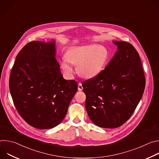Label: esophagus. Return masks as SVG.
I'll return each instance as SVG.
<instances>
[{
    "label": "esophagus",
    "instance_id": "1",
    "mask_svg": "<svg viewBox=\"0 0 159 159\" xmlns=\"http://www.w3.org/2000/svg\"><path fill=\"white\" fill-rule=\"evenodd\" d=\"M78 90H83V86L80 82L78 84Z\"/></svg>",
    "mask_w": 159,
    "mask_h": 159
}]
</instances>
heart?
Here are the masks:
<instances>
[{
    "label": "heart",
    "instance_id": "b5f03b06",
    "mask_svg": "<svg viewBox=\"0 0 159 159\" xmlns=\"http://www.w3.org/2000/svg\"><path fill=\"white\" fill-rule=\"evenodd\" d=\"M107 50L98 45L70 48L60 61L61 68L68 75L74 73L72 64L77 65L78 73L85 79H93L102 72L107 62Z\"/></svg>",
    "mask_w": 159,
    "mask_h": 159
}]
</instances>
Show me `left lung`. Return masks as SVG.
Wrapping results in <instances>:
<instances>
[{"instance_id":"8db88e82","label":"left lung","mask_w":159,"mask_h":159,"mask_svg":"<svg viewBox=\"0 0 159 159\" xmlns=\"http://www.w3.org/2000/svg\"><path fill=\"white\" fill-rule=\"evenodd\" d=\"M113 43L118 51L105 69L82 82L88 116L93 123L104 128H118L131 117L145 87L137 51L129 43Z\"/></svg>"}]
</instances>
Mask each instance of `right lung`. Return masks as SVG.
I'll list each match as a JSON object with an SVG mask.
<instances>
[{
    "label": "right lung",
    "mask_w": 159,
    "mask_h": 159,
    "mask_svg": "<svg viewBox=\"0 0 159 159\" xmlns=\"http://www.w3.org/2000/svg\"><path fill=\"white\" fill-rule=\"evenodd\" d=\"M55 41H33L18 53L9 78L14 106L27 123L50 129L65 118L78 84L63 78L55 58Z\"/></svg>",
    "instance_id": "add662e5"
}]
</instances>
